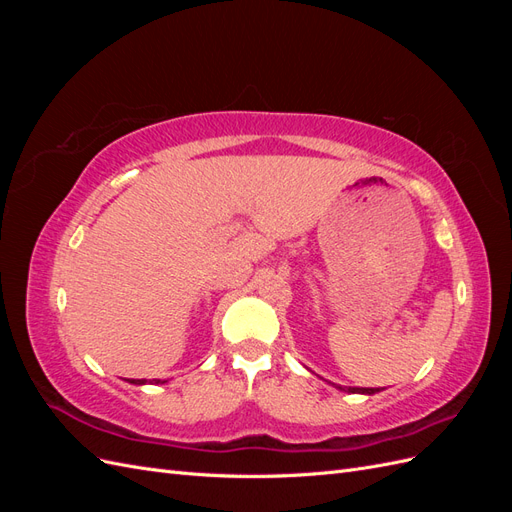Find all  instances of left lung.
Returning a JSON list of instances; mask_svg holds the SVG:
<instances>
[{"label": "left lung", "mask_w": 512, "mask_h": 512, "mask_svg": "<svg viewBox=\"0 0 512 512\" xmlns=\"http://www.w3.org/2000/svg\"><path fill=\"white\" fill-rule=\"evenodd\" d=\"M339 391H348V393H361V395H374L380 393L382 389H363V386H348V389H342V386H337Z\"/></svg>", "instance_id": "left-lung-1"}]
</instances>
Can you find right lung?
<instances>
[{
	"instance_id": "add662e5",
	"label": "right lung",
	"mask_w": 512,
	"mask_h": 512,
	"mask_svg": "<svg viewBox=\"0 0 512 512\" xmlns=\"http://www.w3.org/2000/svg\"><path fill=\"white\" fill-rule=\"evenodd\" d=\"M130 384H147V380H128ZM162 380H151V384H160Z\"/></svg>"
}]
</instances>
